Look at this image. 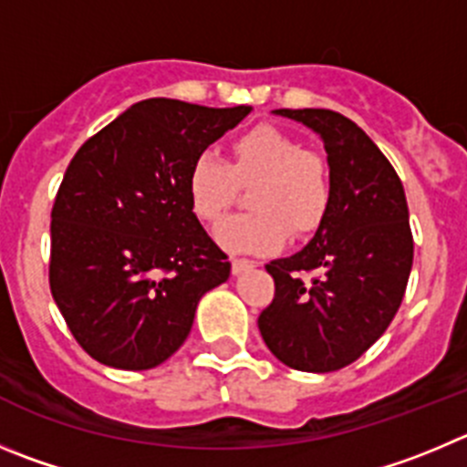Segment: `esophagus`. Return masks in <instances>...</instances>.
<instances>
[{
  "mask_svg": "<svg viewBox=\"0 0 467 467\" xmlns=\"http://www.w3.org/2000/svg\"><path fill=\"white\" fill-rule=\"evenodd\" d=\"M255 263H251V260H233V274L234 276H239V274H244L246 269H254Z\"/></svg>",
  "mask_w": 467,
  "mask_h": 467,
  "instance_id": "34e87169",
  "label": "esophagus"
}]
</instances>
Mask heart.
<instances>
[{"label":"heart","mask_w":467,"mask_h":467,"mask_svg":"<svg viewBox=\"0 0 467 467\" xmlns=\"http://www.w3.org/2000/svg\"><path fill=\"white\" fill-rule=\"evenodd\" d=\"M234 182L251 184V213H237L213 230L230 254H272L290 237L311 234L332 204V180L320 156L274 126H258L234 138L230 161L195 156L186 174V198L195 219L219 221L234 198Z\"/></svg>","instance_id":"b5f03b06"}]
</instances>
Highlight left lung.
Returning <instances> with one entry per match:
<instances>
[{"instance_id":"1","label":"left lung","mask_w":467,"mask_h":467,"mask_svg":"<svg viewBox=\"0 0 467 467\" xmlns=\"http://www.w3.org/2000/svg\"><path fill=\"white\" fill-rule=\"evenodd\" d=\"M325 145L332 204L311 242L267 265L274 302L258 327L278 361L306 373L359 359L394 320L412 269L410 213L399 174L348 117L322 108L274 110Z\"/></svg>"}]
</instances>
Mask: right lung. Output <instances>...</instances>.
Returning a JSON list of instances; mask_svg holds the SVG:
<instances>
[{"instance_id":"right-lung-1","label":"right lung","mask_w":467,"mask_h":467,"mask_svg":"<svg viewBox=\"0 0 467 467\" xmlns=\"http://www.w3.org/2000/svg\"><path fill=\"white\" fill-rule=\"evenodd\" d=\"M251 106H130L85 142L57 191L50 290L87 355L147 371L180 350L204 293L230 276L186 198V174Z\"/></svg>"}]
</instances>
